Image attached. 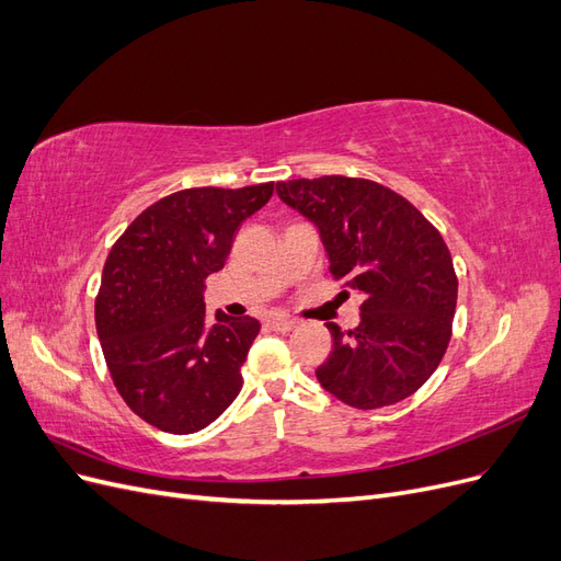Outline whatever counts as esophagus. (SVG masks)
<instances>
[{
    "label": "esophagus",
    "instance_id": "esophagus-1",
    "mask_svg": "<svg viewBox=\"0 0 561 561\" xmlns=\"http://www.w3.org/2000/svg\"><path fill=\"white\" fill-rule=\"evenodd\" d=\"M266 325H268L271 330H276V332H290V330H295V328H297V320H295V318H283V316H276V318H268V320H266Z\"/></svg>",
    "mask_w": 561,
    "mask_h": 561
}]
</instances>
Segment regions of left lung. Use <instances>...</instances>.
I'll use <instances>...</instances> for the list:
<instances>
[{
	"label": "left lung",
	"instance_id": "8db88e82",
	"mask_svg": "<svg viewBox=\"0 0 561 561\" xmlns=\"http://www.w3.org/2000/svg\"><path fill=\"white\" fill-rule=\"evenodd\" d=\"M278 198L318 229L330 271L363 297L360 325L332 334L320 386L358 410L410 398L449 346L458 280L439 231L386 186L328 175L276 184Z\"/></svg>",
	"mask_w": 561,
	"mask_h": 561
}]
</instances>
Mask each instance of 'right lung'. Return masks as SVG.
<instances>
[{
    "instance_id": "right-lung-1",
    "label": "right lung",
    "mask_w": 561,
    "mask_h": 561,
    "mask_svg": "<svg viewBox=\"0 0 561 561\" xmlns=\"http://www.w3.org/2000/svg\"><path fill=\"white\" fill-rule=\"evenodd\" d=\"M271 194L274 182L175 192L135 217L107 254L95 299L100 346L126 404L163 433L210 426L241 393L260 322L225 311L208 320L203 293L233 233Z\"/></svg>"
}]
</instances>
